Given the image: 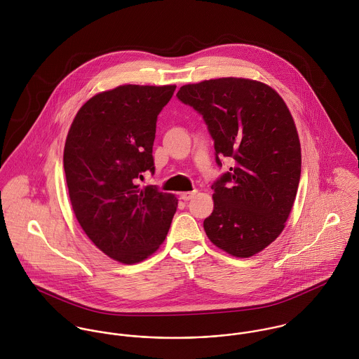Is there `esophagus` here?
I'll return each mask as SVG.
<instances>
[{
	"instance_id": "esophagus-1",
	"label": "esophagus",
	"mask_w": 359,
	"mask_h": 359,
	"mask_svg": "<svg viewBox=\"0 0 359 359\" xmlns=\"http://www.w3.org/2000/svg\"><path fill=\"white\" fill-rule=\"evenodd\" d=\"M195 194H196V191H194V192H182V194L180 195V198H181L184 202H188V201H191V199L195 196Z\"/></svg>"
}]
</instances>
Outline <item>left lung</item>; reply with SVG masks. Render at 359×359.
<instances>
[{"label": "left lung", "mask_w": 359, "mask_h": 359, "mask_svg": "<svg viewBox=\"0 0 359 359\" xmlns=\"http://www.w3.org/2000/svg\"><path fill=\"white\" fill-rule=\"evenodd\" d=\"M177 97L202 114L218 167L224 157L233 163L211 185L205 235L231 256H255L280 235L297 195L302 148L294 120L275 90L249 79L182 86Z\"/></svg>", "instance_id": "1"}]
</instances>
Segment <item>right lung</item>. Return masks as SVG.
<instances>
[{
	"label": "right lung",
	"instance_id": "obj_1",
	"mask_svg": "<svg viewBox=\"0 0 359 359\" xmlns=\"http://www.w3.org/2000/svg\"><path fill=\"white\" fill-rule=\"evenodd\" d=\"M175 86H120L97 94L69 130L63 167L73 211L106 256L135 264L164 242L178 201L138 178L154 172L156 121Z\"/></svg>",
	"mask_w": 359,
	"mask_h": 359
}]
</instances>
